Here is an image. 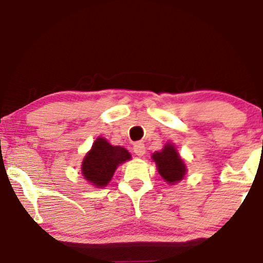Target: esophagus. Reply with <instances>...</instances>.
Listing matches in <instances>:
<instances>
[{
	"mask_svg": "<svg viewBox=\"0 0 263 263\" xmlns=\"http://www.w3.org/2000/svg\"><path fill=\"white\" fill-rule=\"evenodd\" d=\"M134 152L136 156L142 157L146 153V147H144V144L142 142H137V143L134 144Z\"/></svg>",
	"mask_w": 263,
	"mask_h": 263,
	"instance_id": "esophagus-1",
	"label": "esophagus"
}]
</instances>
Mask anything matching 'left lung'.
I'll use <instances>...</instances> for the list:
<instances>
[{
    "mask_svg": "<svg viewBox=\"0 0 263 263\" xmlns=\"http://www.w3.org/2000/svg\"><path fill=\"white\" fill-rule=\"evenodd\" d=\"M152 158L156 162L159 174L163 179H165V182L174 184L183 179L186 171L185 165L172 144H165L161 152L153 153Z\"/></svg>",
    "mask_w": 263,
    "mask_h": 263,
    "instance_id": "8db88e82",
    "label": "left lung"
}]
</instances>
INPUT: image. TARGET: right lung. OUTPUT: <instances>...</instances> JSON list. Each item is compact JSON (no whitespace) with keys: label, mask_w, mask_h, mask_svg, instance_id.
Here are the masks:
<instances>
[{"label":"right lung","mask_w":263,"mask_h":263,"mask_svg":"<svg viewBox=\"0 0 263 263\" xmlns=\"http://www.w3.org/2000/svg\"><path fill=\"white\" fill-rule=\"evenodd\" d=\"M129 158L131 155L127 149L120 146H111L105 138L99 137L84 158L81 172L86 180L100 188L110 182L117 165Z\"/></svg>","instance_id":"obj_1"}]
</instances>
